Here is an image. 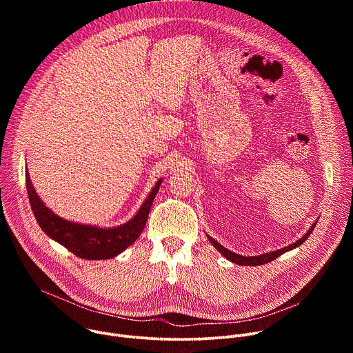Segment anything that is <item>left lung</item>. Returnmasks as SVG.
<instances>
[{
    "label": "left lung",
    "mask_w": 353,
    "mask_h": 353,
    "mask_svg": "<svg viewBox=\"0 0 353 353\" xmlns=\"http://www.w3.org/2000/svg\"><path fill=\"white\" fill-rule=\"evenodd\" d=\"M316 223H317V222H316ZM316 223H313V225H312V228L307 230V233H306L303 237H301V239H299L297 241H294L293 244H289L288 247H283V248L276 250V251H271V253L261 254V256H254V257H244V256H240V254L232 253L230 250L225 248L222 244H219V243H218L215 239H212L211 236H208V239H210L211 244H212V245L219 251V253H221L225 259H228L229 261H232V263H234V264H239V265H250V267H256V265H263V264L271 263V261H274L275 259H278L279 256H282L283 253H286V251L293 250V248L299 247L300 244H303V243L306 241V239H307V237L312 234V232L314 230Z\"/></svg>",
    "instance_id": "left-lung-1"
}]
</instances>
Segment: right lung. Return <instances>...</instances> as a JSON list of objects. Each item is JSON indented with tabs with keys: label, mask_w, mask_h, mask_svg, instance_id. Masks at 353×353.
<instances>
[{
	"label": "right lung",
	"mask_w": 353,
	"mask_h": 353,
	"mask_svg": "<svg viewBox=\"0 0 353 353\" xmlns=\"http://www.w3.org/2000/svg\"><path fill=\"white\" fill-rule=\"evenodd\" d=\"M25 174L29 203L41 230L48 237H52L67 250H70L72 254L85 260H110L119 256L128 245H131L142 233L150 207H152L155 195L158 194V190L162 184V179L158 180L152 191L149 192L148 198L145 199V203L131 221L117 228L103 229L90 225L75 223L57 216L43 204V201L36 194L28 170Z\"/></svg>",
	"instance_id": "obj_1"
}]
</instances>
